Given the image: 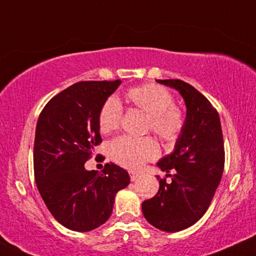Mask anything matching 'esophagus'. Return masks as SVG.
Listing matches in <instances>:
<instances>
[{
  "label": "esophagus",
  "mask_w": 256,
  "mask_h": 256,
  "mask_svg": "<svg viewBox=\"0 0 256 256\" xmlns=\"http://www.w3.org/2000/svg\"><path fill=\"white\" fill-rule=\"evenodd\" d=\"M130 178L132 182H134V180H137L139 178V174H134V172H130Z\"/></svg>",
  "instance_id": "34e87169"
}]
</instances>
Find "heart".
Returning a JSON list of instances; mask_svg holds the SVG:
<instances>
[{
	"instance_id": "obj_1",
	"label": "heart",
	"mask_w": 256,
	"mask_h": 256,
	"mask_svg": "<svg viewBox=\"0 0 256 256\" xmlns=\"http://www.w3.org/2000/svg\"><path fill=\"white\" fill-rule=\"evenodd\" d=\"M126 99L134 108L148 114L146 130L152 131L164 142H174L182 134L186 117L174 106V96L157 84H145L126 92ZM122 106L116 96H110L102 104L99 113V130L111 134L120 126ZM110 157L122 168L138 170L145 162L158 157L160 148L154 138H132L122 136L110 143Z\"/></svg>"
}]
</instances>
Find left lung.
Segmentation results:
<instances>
[{"label":"left lung","mask_w":256,"mask_h":256,"mask_svg":"<svg viewBox=\"0 0 256 256\" xmlns=\"http://www.w3.org/2000/svg\"><path fill=\"white\" fill-rule=\"evenodd\" d=\"M157 82L178 90L186 117L172 154L157 163L162 171H174L166 174L171 183L157 176L158 192L142 209L154 227L174 232L192 227L208 210L223 174L224 145L218 113L202 93L178 79Z\"/></svg>","instance_id":"8db88e82"}]
</instances>
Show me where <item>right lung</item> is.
Instances as JSON below:
<instances>
[{
	"label": "right lung",
	"mask_w": 256,
	"mask_h": 256,
	"mask_svg": "<svg viewBox=\"0 0 256 256\" xmlns=\"http://www.w3.org/2000/svg\"><path fill=\"white\" fill-rule=\"evenodd\" d=\"M120 84L119 79L74 84L53 96L38 119L35 182L50 214L70 230L90 232L105 223L116 194L130 183L128 171L113 163L102 172L84 166L102 143V106Z\"/></svg>",
	"instance_id": "1"
}]
</instances>
